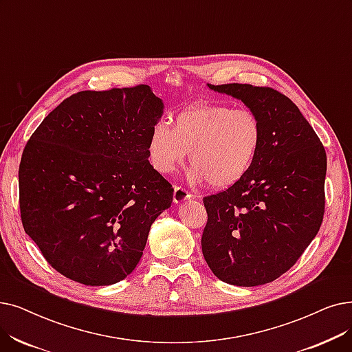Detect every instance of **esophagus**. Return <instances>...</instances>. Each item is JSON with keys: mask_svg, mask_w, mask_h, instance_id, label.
I'll use <instances>...</instances> for the list:
<instances>
[{"mask_svg": "<svg viewBox=\"0 0 352 352\" xmlns=\"http://www.w3.org/2000/svg\"><path fill=\"white\" fill-rule=\"evenodd\" d=\"M191 197V194L182 187H175L174 188V203L175 204H179V203H184L186 200H188V198Z\"/></svg>", "mask_w": 352, "mask_h": 352, "instance_id": "obj_1", "label": "esophagus"}]
</instances>
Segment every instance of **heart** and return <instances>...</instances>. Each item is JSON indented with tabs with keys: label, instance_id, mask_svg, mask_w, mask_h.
I'll list each match as a JSON object with an SVG mask.
<instances>
[{
	"label": "heart",
	"instance_id": "b5f03b06",
	"mask_svg": "<svg viewBox=\"0 0 352 352\" xmlns=\"http://www.w3.org/2000/svg\"><path fill=\"white\" fill-rule=\"evenodd\" d=\"M262 144V126L249 109L226 104H195L179 112L171 128L164 120L151 128L148 155L162 175L174 173L186 161L194 165L190 178L208 181L224 190L249 173Z\"/></svg>",
	"mask_w": 352,
	"mask_h": 352
}]
</instances>
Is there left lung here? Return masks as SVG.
<instances>
[{
  "label": "left lung",
  "mask_w": 352,
  "mask_h": 352,
  "mask_svg": "<svg viewBox=\"0 0 352 352\" xmlns=\"http://www.w3.org/2000/svg\"><path fill=\"white\" fill-rule=\"evenodd\" d=\"M208 87L248 106L261 122L262 144L246 175L204 197L203 254L226 283L265 285L296 263L322 224L325 148L280 91L240 83Z\"/></svg>",
  "instance_id": "8db88e82"
}]
</instances>
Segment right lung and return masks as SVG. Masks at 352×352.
<instances>
[{"mask_svg":"<svg viewBox=\"0 0 352 352\" xmlns=\"http://www.w3.org/2000/svg\"><path fill=\"white\" fill-rule=\"evenodd\" d=\"M164 113L146 85L85 90L50 112L19 170L25 233L63 276L87 286L125 279L149 228L171 207L173 186L148 161Z\"/></svg>","mask_w":352,"mask_h":352,"instance_id":"1","label":"right lung"}]
</instances>
